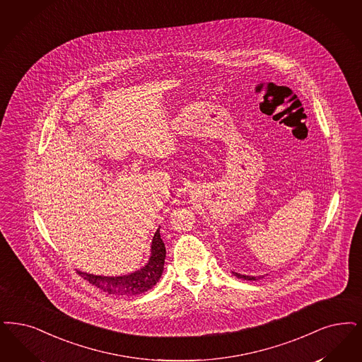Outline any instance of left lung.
I'll list each match as a JSON object with an SVG mask.
<instances>
[{
    "label": "left lung",
    "mask_w": 362,
    "mask_h": 362,
    "mask_svg": "<svg viewBox=\"0 0 362 362\" xmlns=\"http://www.w3.org/2000/svg\"><path fill=\"white\" fill-rule=\"evenodd\" d=\"M233 274L237 276V277H240V279H245V280H257L255 276L240 275V274H235V272H233ZM260 277H262V276H260Z\"/></svg>",
    "instance_id": "obj_1"
}]
</instances>
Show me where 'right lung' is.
Here are the masks:
<instances>
[{
    "mask_svg": "<svg viewBox=\"0 0 362 362\" xmlns=\"http://www.w3.org/2000/svg\"><path fill=\"white\" fill-rule=\"evenodd\" d=\"M165 260V246L160 237V229L156 230L152 245H151V257L144 267L136 272L124 276H97L79 272L93 286L103 289L107 293L113 295H139L152 288L159 281Z\"/></svg>",
    "mask_w": 362,
    "mask_h": 362,
    "instance_id": "right-lung-1",
    "label": "right lung"
}]
</instances>
